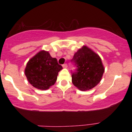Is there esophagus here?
<instances>
[{
  "label": "esophagus",
  "instance_id": "obj_1",
  "mask_svg": "<svg viewBox=\"0 0 132 132\" xmlns=\"http://www.w3.org/2000/svg\"><path fill=\"white\" fill-rule=\"evenodd\" d=\"M63 67L64 68H66L68 67V64H66V63H65V64H63Z\"/></svg>",
  "mask_w": 132,
  "mask_h": 132
}]
</instances>
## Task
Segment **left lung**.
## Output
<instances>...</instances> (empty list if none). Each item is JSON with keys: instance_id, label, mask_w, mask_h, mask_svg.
Masks as SVG:
<instances>
[{"instance_id": "8db88e82", "label": "left lung", "mask_w": 132, "mask_h": 132, "mask_svg": "<svg viewBox=\"0 0 132 132\" xmlns=\"http://www.w3.org/2000/svg\"><path fill=\"white\" fill-rule=\"evenodd\" d=\"M76 66L72 71V84L81 90L91 89L102 79L104 68L99 55L87 46L79 49L71 60Z\"/></svg>"}]
</instances>
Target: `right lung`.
I'll list each match as a JSON object with an SVG mask.
<instances>
[{
	"mask_svg": "<svg viewBox=\"0 0 132 132\" xmlns=\"http://www.w3.org/2000/svg\"><path fill=\"white\" fill-rule=\"evenodd\" d=\"M63 69L48 51H41L27 63L25 74L33 87L46 90L56 82L58 72Z\"/></svg>",
	"mask_w": 132,
	"mask_h": 132,
	"instance_id": "add662e5",
	"label": "right lung"
}]
</instances>
